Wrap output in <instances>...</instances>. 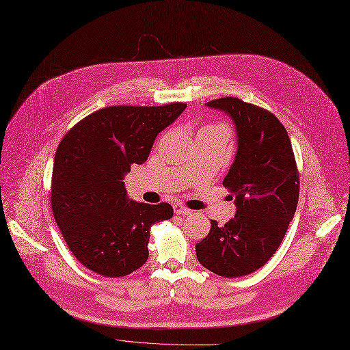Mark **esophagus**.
Instances as JSON below:
<instances>
[{"mask_svg":"<svg viewBox=\"0 0 350 350\" xmlns=\"http://www.w3.org/2000/svg\"><path fill=\"white\" fill-rule=\"evenodd\" d=\"M174 213L178 215H190L191 211L186 207H183L181 204H174Z\"/></svg>","mask_w":350,"mask_h":350,"instance_id":"esophagus-1","label":"esophagus"}]
</instances>
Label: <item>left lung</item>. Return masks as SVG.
Here are the masks:
<instances>
[{
	"instance_id": "1",
	"label": "left lung",
	"mask_w": 350,
	"mask_h": 350,
	"mask_svg": "<svg viewBox=\"0 0 350 350\" xmlns=\"http://www.w3.org/2000/svg\"><path fill=\"white\" fill-rule=\"evenodd\" d=\"M206 105L235 127L237 152L223 180L235 197V215L224 226L213 219L196 254L219 277H243L265 265L284 240L299 198L297 163L284 124L268 110L237 98Z\"/></svg>"
}]
</instances>
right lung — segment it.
<instances>
[{
    "mask_svg": "<svg viewBox=\"0 0 350 350\" xmlns=\"http://www.w3.org/2000/svg\"><path fill=\"white\" fill-rule=\"evenodd\" d=\"M186 106L105 107L73 126L59 143L52 211L69 250L88 269L118 278L149 258L150 227L172 218L173 207L129 198L123 180L132 164L147 160L157 135Z\"/></svg>",
    "mask_w": 350,
    "mask_h": 350,
    "instance_id": "obj_1",
    "label": "right lung"
}]
</instances>
